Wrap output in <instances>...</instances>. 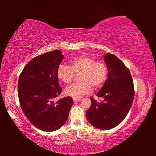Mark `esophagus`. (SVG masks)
Masks as SVG:
<instances>
[{
  "mask_svg": "<svg viewBox=\"0 0 156 156\" xmlns=\"http://www.w3.org/2000/svg\"><path fill=\"white\" fill-rule=\"evenodd\" d=\"M73 102H79L81 100V98H73Z\"/></svg>",
  "mask_w": 156,
  "mask_h": 156,
  "instance_id": "34e87169",
  "label": "esophagus"
}]
</instances>
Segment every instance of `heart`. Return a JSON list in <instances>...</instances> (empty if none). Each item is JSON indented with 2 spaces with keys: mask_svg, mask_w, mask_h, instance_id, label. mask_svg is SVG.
<instances>
[{
  "mask_svg": "<svg viewBox=\"0 0 156 156\" xmlns=\"http://www.w3.org/2000/svg\"><path fill=\"white\" fill-rule=\"evenodd\" d=\"M75 73H80V82L74 83L65 89V93L73 98H80L94 89H98L107 80L108 68L102 61H96L94 57L80 55L71 60L69 66L60 64L57 69V76L64 83L69 84L74 78Z\"/></svg>",
  "mask_w": 156,
  "mask_h": 156,
  "instance_id": "1",
  "label": "heart"
}]
</instances>
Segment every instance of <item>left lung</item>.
Instances as JSON below:
<instances>
[{
    "label": "left lung",
    "mask_w": 156,
    "mask_h": 156,
    "mask_svg": "<svg viewBox=\"0 0 156 156\" xmlns=\"http://www.w3.org/2000/svg\"><path fill=\"white\" fill-rule=\"evenodd\" d=\"M108 78L96 96L104 100L97 102L91 97V105L86 113L89 122L99 129L115 127L125 119L134 98V86L129 69L112 54L104 57Z\"/></svg>",
    "instance_id": "8db88e82"
}]
</instances>
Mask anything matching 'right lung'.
Segmentation results:
<instances>
[{
	"mask_svg": "<svg viewBox=\"0 0 156 156\" xmlns=\"http://www.w3.org/2000/svg\"><path fill=\"white\" fill-rule=\"evenodd\" d=\"M63 58L60 50L39 55L25 65L18 79L21 109L30 122L42 131H54L61 127L72 107L69 96L54 101L62 91L57 69Z\"/></svg>",
	"mask_w": 156,
	"mask_h": 156,
	"instance_id": "1",
	"label": "right lung"
}]
</instances>
